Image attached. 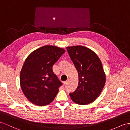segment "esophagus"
Listing matches in <instances>:
<instances>
[{
    "label": "esophagus",
    "instance_id": "obj_1",
    "mask_svg": "<svg viewBox=\"0 0 130 130\" xmlns=\"http://www.w3.org/2000/svg\"><path fill=\"white\" fill-rule=\"evenodd\" d=\"M68 82H69V79H68L67 80H66V81H64V82H63V84H64V85H66L68 83Z\"/></svg>",
    "mask_w": 130,
    "mask_h": 130
}]
</instances>
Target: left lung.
Returning <instances> with one entry per match:
<instances>
[{
    "label": "left lung",
    "instance_id": "1",
    "mask_svg": "<svg viewBox=\"0 0 130 130\" xmlns=\"http://www.w3.org/2000/svg\"><path fill=\"white\" fill-rule=\"evenodd\" d=\"M66 49L78 75L77 88L69 95L78 104H88L99 97L105 85L102 62L94 52L85 46H69Z\"/></svg>",
    "mask_w": 130,
    "mask_h": 130
}]
</instances>
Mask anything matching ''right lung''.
<instances>
[{
  "label": "right lung",
  "instance_id": "right-lung-1",
  "mask_svg": "<svg viewBox=\"0 0 130 130\" xmlns=\"http://www.w3.org/2000/svg\"><path fill=\"white\" fill-rule=\"evenodd\" d=\"M65 52L62 48L45 45L26 59L20 72V85L26 97L33 104L46 105L55 98L62 84L52 67Z\"/></svg>",
  "mask_w": 130,
  "mask_h": 130
}]
</instances>
